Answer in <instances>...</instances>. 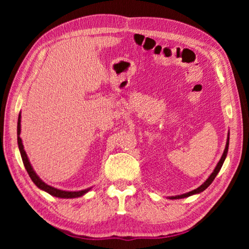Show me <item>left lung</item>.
<instances>
[{
  "label": "left lung",
  "instance_id": "8db88e82",
  "mask_svg": "<svg viewBox=\"0 0 249 249\" xmlns=\"http://www.w3.org/2000/svg\"><path fill=\"white\" fill-rule=\"evenodd\" d=\"M229 144H230V134H229V137H227V142H226V146H225L224 153H223L222 157H221V159H220V161H218V163H217L216 167H215V169H214V171L212 172V174H211V176L209 177V178L206 179V181H205L204 183H202L199 188L195 189V190H192V191L188 192V193H184V195H181V196H171L170 199H172V200H175V199H182V197H188V196H192V195H196V193H200V192H202V191H204L205 189L208 188L209 185L213 182V180L215 179V177H216V175L218 174V171L221 170V168H222V166H223V162H224V160H225V158H226L227 150H229Z\"/></svg>",
  "mask_w": 249,
  "mask_h": 249
}]
</instances>
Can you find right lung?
<instances>
[{
    "instance_id": "obj_1",
    "label": "right lung",
    "mask_w": 249,
    "mask_h": 249,
    "mask_svg": "<svg viewBox=\"0 0 249 249\" xmlns=\"http://www.w3.org/2000/svg\"><path fill=\"white\" fill-rule=\"evenodd\" d=\"M19 135H20V114L18 116V148H19V151H20V156H22L25 169L27 170L29 177H31V179L33 180V182L35 183L39 189H41V190H44L46 192H48L49 195H52L53 196H57V197H62V199H72V197L81 196L83 195H86V193L90 190V189H86V190H81V191H64V190H59V189L53 188V187H52V185L46 184L44 181H41L39 177L36 175V172L34 171L33 167L31 166V162H29V160L27 158V155H26V153H25L24 146L22 144V140H20Z\"/></svg>"
}]
</instances>
